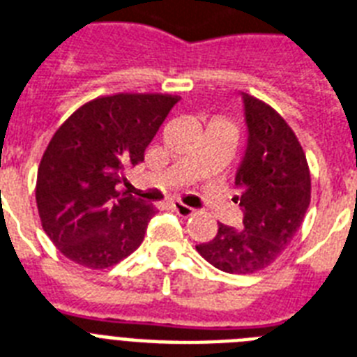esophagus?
<instances>
[{
	"mask_svg": "<svg viewBox=\"0 0 357 357\" xmlns=\"http://www.w3.org/2000/svg\"><path fill=\"white\" fill-rule=\"evenodd\" d=\"M172 208H174V211H176V213L179 214V216H190V214L194 213L192 207H188V205L181 204V202H174Z\"/></svg>",
	"mask_w": 357,
	"mask_h": 357,
	"instance_id": "34e87169",
	"label": "esophagus"
}]
</instances>
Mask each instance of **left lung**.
<instances>
[{
  "label": "left lung",
  "instance_id": "1",
  "mask_svg": "<svg viewBox=\"0 0 357 357\" xmlns=\"http://www.w3.org/2000/svg\"><path fill=\"white\" fill-rule=\"evenodd\" d=\"M244 98L248 146L234 187L244 220L240 229L218 224L198 253L225 273L249 275L268 268L284 253L308 211L312 179L299 139L271 106Z\"/></svg>",
  "mask_w": 357,
  "mask_h": 357
}]
</instances>
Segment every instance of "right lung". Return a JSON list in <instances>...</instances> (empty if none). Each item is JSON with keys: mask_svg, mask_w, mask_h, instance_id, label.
Returning <instances> with one entry per match:
<instances>
[{"mask_svg": "<svg viewBox=\"0 0 357 357\" xmlns=\"http://www.w3.org/2000/svg\"><path fill=\"white\" fill-rule=\"evenodd\" d=\"M178 100L158 93L98 97L54 132L38 167L36 204L43 231L63 257L104 269L141 245L155 208L119 185L126 167L143 161Z\"/></svg>", "mask_w": 357, "mask_h": 357, "instance_id": "add662e5", "label": "right lung"}]
</instances>
